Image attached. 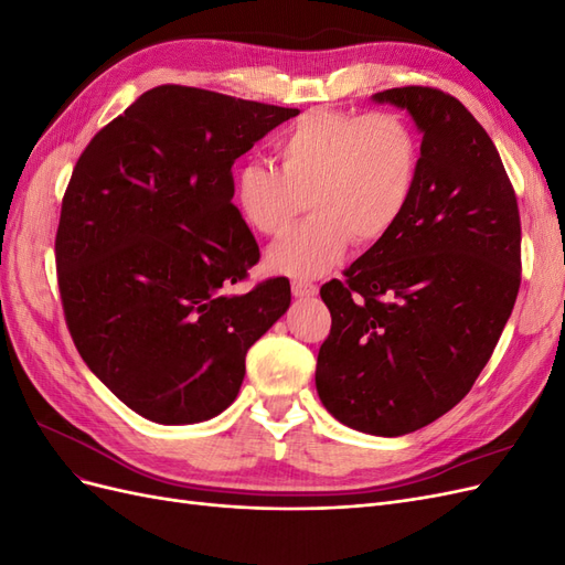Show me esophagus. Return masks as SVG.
<instances>
[{
    "label": "esophagus",
    "instance_id": "1",
    "mask_svg": "<svg viewBox=\"0 0 565 565\" xmlns=\"http://www.w3.org/2000/svg\"><path fill=\"white\" fill-rule=\"evenodd\" d=\"M292 295L297 299H309L318 295V287L313 282H306V280H292Z\"/></svg>",
    "mask_w": 565,
    "mask_h": 565
}]
</instances>
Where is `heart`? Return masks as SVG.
<instances>
[{
    "label": "heart",
    "mask_w": 565,
    "mask_h": 565,
    "mask_svg": "<svg viewBox=\"0 0 565 565\" xmlns=\"http://www.w3.org/2000/svg\"><path fill=\"white\" fill-rule=\"evenodd\" d=\"M280 169L254 160L233 177V202L256 235L280 237L309 198L311 218L266 254L285 278H318L339 264L351 241L370 247L398 226L413 200L422 146L398 113L316 108L276 141Z\"/></svg>",
    "instance_id": "b5f03b06"
}]
</instances>
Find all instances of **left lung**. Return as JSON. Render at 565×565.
<instances>
[{
	"instance_id": "left-lung-1",
	"label": "left lung",
	"mask_w": 565,
	"mask_h": 565,
	"mask_svg": "<svg viewBox=\"0 0 565 565\" xmlns=\"http://www.w3.org/2000/svg\"><path fill=\"white\" fill-rule=\"evenodd\" d=\"M372 100L413 117L419 174L398 226L320 287L332 330L316 388L341 424L393 438L446 415L490 361L521 285V218L498 148L457 98Z\"/></svg>"
}]
</instances>
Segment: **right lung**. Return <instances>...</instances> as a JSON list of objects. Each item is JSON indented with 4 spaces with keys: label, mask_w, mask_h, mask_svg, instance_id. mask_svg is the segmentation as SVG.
<instances>
[{
    "label": "right lung",
    "mask_w": 565,
    "mask_h": 565,
    "mask_svg": "<svg viewBox=\"0 0 565 565\" xmlns=\"http://www.w3.org/2000/svg\"><path fill=\"white\" fill-rule=\"evenodd\" d=\"M297 115L164 84L79 156L56 233L65 322L82 361L136 415L177 426L224 413L247 349L289 309L285 278L228 292L259 262L231 202V167Z\"/></svg>",
    "instance_id": "right-lung-1"
}]
</instances>
